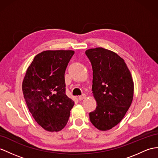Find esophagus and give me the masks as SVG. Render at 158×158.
<instances>
[{"label": "esophagus", "instance_id": "esophagus-1", "mask_svg": "<svg viewBox=\"0 0 158 158\" xmlns=\"http://www.w3.org/2000/svg\"><path fill=\"white\" fill-rule=\"evenodd\" d=\"M86 98V94H82V96H80L78 97V100L79 101H82V100L85 99Z\"/></svg>", "mask_w": 158, "mask_h": 158}]
</instances>
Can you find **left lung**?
<instances>
[{
  "instance_id": "obj_1",
  "label": "left lung",
  "mask_w": 158,
  "mask_h": 158,
  "mask_svg": "<svg viewBox=\"0 0 158 158\" xmlns=\"http://www.w3.org/2000/svg\"><path fill=\"white\" fill-rule=\"evenodd\" d=\"M92 68V95L97 108L89 113L90 121L100 131L118 125L127 112L133 98L134 83L125 60L103 48L85 52Z\"/></svg>"
}]
</instances>
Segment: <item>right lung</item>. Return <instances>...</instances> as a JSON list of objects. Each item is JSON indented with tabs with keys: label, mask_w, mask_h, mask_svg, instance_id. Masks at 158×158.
I'll return each instance as SVG.
<instances>
[{
	"label": "right lung",
	"mask_w": 158,
	"mask_h": 158,
	"mask_svg": "<svg viewBox=\"0 0 158 158\" xmlns=\"http://www.w3.org/2000/svg\"><path fill=\"white\" fill-rule=\"evenodd\" d=\"M73 50H46L35 56L22 90L29 112L42 128L60 131L68 121L74 101L65 90L64 74Z\"/></svg>",
	"instance_id": "right-lung-1"
}]
</instances>
